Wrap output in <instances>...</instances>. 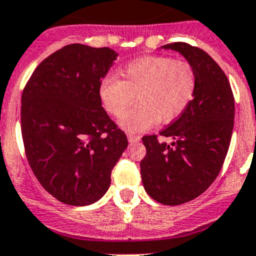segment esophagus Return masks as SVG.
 Listing matches in <instances>:
<instances>
[{"label": "esophagus", "mask_w": 256, "mask_h": 256, "mask_svg": "<svg viewBox=\"0 0 256 256\" xmlns=\"http://www.w3.org/2000/svg\"><path fill=\"white\" fill-rule=\"evenodd\" d=\"M126 137H128V141H130V144H134V142H138L140 140H141V137H140V136L130 134V133H128V134H126Z\"/></svg>", "instance_id": "1"}]
</instances>
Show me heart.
Masks as SVG:
<instances>
[{
    "label": "heart",
    "mask_w": 256,
    "mask_h": 256,
    "mask_svg": "<svg viewBox=\"0 0 256 256\" xmlns=\"http://www.w3.org/2000/svg\"><path fill=\"white\" fill-rule=\"evenodd\" d=\"M108 76L98 94L106 112L119 118L138 94L139 104L120 118L126 132H142L158 122L168 124L184 112L196 92L195 69L186 61L148 56L132 61L120 73Z\"/></svg>",
    "instance_id": "heart-1"
}]
</instances>
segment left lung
Instances as JSON below:
<instances>
[{
    "label": "left lung",
    "mask_w": 256,
    "mask_h": 256,
    "mask_svg": "<svg viewBox=\"0 0 256 256\" xmlns=\"http://www.w3.org/2000/svg\"><path fill=\"white\" fill-rule=\"evenodd\" d=\"M162 48L180 52L198 79L188 108L160 132L173 142H159L156 136L142 138L144 190L160 204L174 206L200 196L218 177L234 130V98L227 76L204 50L183 42Z\"/></svg>",
    "instance_id": "obj_1"
}]
</instances>
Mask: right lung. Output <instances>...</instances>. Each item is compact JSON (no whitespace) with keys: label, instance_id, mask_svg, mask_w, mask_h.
<instances>
[{"label":"right lung","instance_id":"obj_1","mask_svg":"<svg viewBox=\"0 0 256 256\" xmlns=\"http://www.w3.org/2000/svg\"><path fill=\"white\" fill-rule=\"evenodd\" d=\"M118 54L68 44L44 58L22 96V136L32 170L48 194L73 206L100 200L128 140L98 90Z\"/></svg>","mask_w":256,"mask_h":256}]
</instances>
